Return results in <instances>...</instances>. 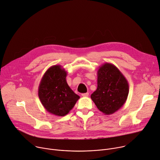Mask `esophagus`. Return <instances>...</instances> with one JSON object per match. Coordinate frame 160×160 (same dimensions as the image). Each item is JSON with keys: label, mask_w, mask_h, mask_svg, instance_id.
Returning a JSON list of instances; mask_svg holds the SVG:
<instances>
[{"label": "esophagus", "mask_w": 160, "mask_h": 160, "mask_svg": "<svg viewBox=\"0 0 160 160\" xmlns=\"http://www.w3.org/2000/svg\"><path fill=\"white\" fill-rule=\"evenodd\" d=\"M88 95H89V93H82V97H88Z\"/></svg>", "instance_id": "obj_1"}]
</instances>
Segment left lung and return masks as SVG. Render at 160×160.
Returning a JSON list of instances; mask_svg holds the SVG:
<instances>
[{
  "instance_id": "8db88e82",
  "label": "left lung",
  "mask_w": 160,
  "mask_h": 160,
  "mask_svg": "<svg viewBox=\"0 0 160 160\" xmlns=\"http://www.w3.org/2000/svg\"><path fill=\"white\" fill-rule=\"evenodd\" d=\"M129 84L114 65L105 63L97 70V88L91 99L99 111L105 115L116 112L128 99Z\"/></svg>"
}]
</instances>
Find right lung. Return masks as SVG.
Listing matches in <instances>:
<instances>
[{"instance_id": "1", "label": "right lung", "mask_w": 160, "mask_h": 160, "mask_svg": "<svg viewBox=\"0 0 160 160\" xmlns=\"http://www.w3.org/2000/svg\"><path fill=\"white\" fill-rule=\"evenodd\" d=\"M67 72L61 65H53L43 74L38 87V97L46 111L63 117L67 115L80 98L70 88Z\"/></svg>"}]
</instances>
